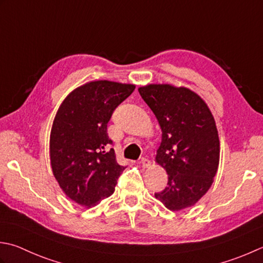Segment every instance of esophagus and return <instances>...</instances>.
<instances>
[{"label": "esophagus", "mask_w": 263, "mask_h": 263, "mask_svg": "<svg viewBox=\"0 0 263 263\" xmlns=\"http://www.w3.org/2000/svg\"><path fill=\"white\" fill-rule=\"evenodd\" d=\"M140 164H141V166H142V167H148V166L151 165V164H152V162L149 161L148 158H141Z\"/></svg>", "instance_id": "esophagus-1"}]
</instances>
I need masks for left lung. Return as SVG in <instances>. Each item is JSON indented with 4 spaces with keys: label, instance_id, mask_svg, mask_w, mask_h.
Instances as JSON below:
<instances>
[{
    "label": "left lung",
    "instance_id": "1",
    "mask_svg": "<svg viewBox=\"0 0 263 263\" xmlns=\"http://www.w3.org/2000/svg\"><path fill=\"white\" fill-rule=\"evenodd\" d=\"M138 90L162 130L155 159L168 180L155 197L171 211L193 206L212 186L219 166L220 141L212 112L187 87L149 84Z\"/></svg>",
    "mask_w": 263,
    "mask_h": 263
}]
</instances>
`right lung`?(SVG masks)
<instances>
[{
  "label": "right lung",
  "mask_w": 263,
  "mask_h": 263,
  "mask_svg": "<svg viewBox=\"0 0 263 263\" xmlns=\"http://www.w3.org/2000/svg\"><path fill=\"white\" fill-rule=\"evenodd\" d=\"M135 89L106 80L89 82L71 91L57 111L50 135L51 167L63 192L82 206H95L110 196L124 171L109 148L107 124Z\"/></svg>",
  "instance_id": "right-lung-1"
}]
</instances>
